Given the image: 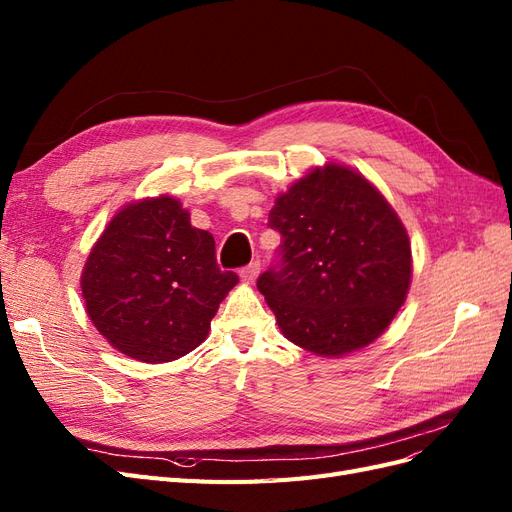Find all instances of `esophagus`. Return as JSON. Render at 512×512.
I'll return each instance as SVG.
<instances>
[{
    "label": "esophagus",
    "instance_id": "esophagus-1",
    "mask_svg": "<svg viewBox=\"0 0 512 512\" xmlns=\"http://www.w3.org/2000/svg\"><path fill=\"white\" fill-rule=\"evenodd\" d=\"M258 273H260V260H254V262H250V265L243 267V269L239 271V277H241V282L252 284V282H256Z\"/></svg>",
    "mask_w": 512,
    "mask_h": 512
}]
</instances>
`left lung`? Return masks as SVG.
Wrapping results in <instances>:
<instances>
[{
	"mask_svg": "<svg viewBox=\"0 0 512 512\" xmlns=\"http://www.w3.org/2000/svg\"><path fill=\"white\" fill-rule=\"evenodd\" d=\"M269 226L282 235L280 265L258 290L286 339L339 359L378 339L412 280L406 226L359 170L327 162L277 194Z\"/></svg>",
	"mask_w": 512,
	"mask_h": 512,
	"instance_id": "left-lung-1",
	"label": "left lung"
}]
</instances>
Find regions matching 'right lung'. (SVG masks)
<instances>
[{
    "instance_id": "add662e5",
    "label": "right lung",
    "mask_w": 512,
    "mask_h": 512,
    "mask_svg": "<svg viewBox=\"0 0 512 512\" xmlns=\"http://www.w3.org/2000/svg\"><path fill=\"white\" fill-rule=\"evenodd\" d=\"M239 277L215 265L211 232L190 224L175 196L121 207L81 273L85 312L121 354L168 363L205 342Z\"/></svg>"
}]
</instances>
